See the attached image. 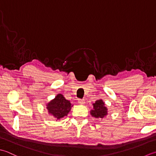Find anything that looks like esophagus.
<instances>
[{
	"label": "esophagus",
	"mask_w": 156,
	"mask_h": 156,
	"mask_svg": "<svg viewBox=\"0 0 156 156\" xmlns=\"http://www.w3.org/2000/svg\"><path fill=\"white\" fill-rule=\"evenodd\" d=\"M78 103L79 104H81V105H84L85 104V100H83V99H79V100H78Z\"/></svg>",
	"instance_id": "34e87169"
}]
</instances>
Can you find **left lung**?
Listing matches in <instances>:
<instances>
[{
  "instance_id": "obj_1",
  "label": "left lung",
  "mask_w": 156,
  "mask_h": 156,
  "mask_svg": "<svg viewBox=\"0 0 156 156\" xmlns=\"http://www.w3.org/2000/svg\"><path fill=\"white\" fill-rule=\"evenodd\" d=\"M94 109L91 110V115L96 119L104 118L108 114V109L105 106V104L102 100H96V102L93 104Z\"/></svg>"
}]
</instances>
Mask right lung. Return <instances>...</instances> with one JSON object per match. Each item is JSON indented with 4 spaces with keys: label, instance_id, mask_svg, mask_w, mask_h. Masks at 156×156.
Masks as SVG:
<instances>
[{
    "label": "right lung",
    "instance_id": "1",
    "mask_svg": "<svg viewBox=\"0 0 156 156\" xmlns=\"http://www.w3.org/2000/svg\"><path fill=\"white\" fill-rule=\"evenodd\" d=\"M46 106L49 114L58 120L67 116L73 105L70 101L66 100L62 94H58L55 99L50 101Z\"/></svg>",
    "mask_w": 156,
    "mask_h": 156
}]
</instances>
